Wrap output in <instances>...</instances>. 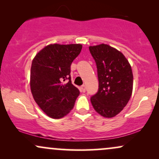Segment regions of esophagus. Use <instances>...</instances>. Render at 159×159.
Masks as SVG:
<instances>
[{
    "instance_id": "esophagus-1",
    "label": "esophagus",
    "mask_w": 159,
    "mask_h": 159,
    "mask_svg": "<svg viewBox=\"0 0 159 159\" xmlns=\"http://www.w3.org/2000/svg\"><path fill=\"white\" fill-rule=\"evenodd\" d=\"M81 92H83V93L85 92V91H86V87H85L84 85L81 86Z\"/></svg>"
}]
</instances>
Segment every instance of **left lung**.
I'll return each instance as SVG.
<instances>
[{
    "mask_svg": "<svg viewBox=\"0 0 159 159\" xmlns=\"http://www.w3.org/2000/svg\"><path fill=\"white\" fill-rule=\"evenodd\" d=\"M96 63L98 78L97 93L90 98L95 111L111 118L123 110L133 90L132 67L123 54L106 44L89 47Z\"/></svg>",
    "mask_w": 159,
    "mask_h": 159,
    "instance_id": "1",
    "label": "left lung"
}]
</instances>
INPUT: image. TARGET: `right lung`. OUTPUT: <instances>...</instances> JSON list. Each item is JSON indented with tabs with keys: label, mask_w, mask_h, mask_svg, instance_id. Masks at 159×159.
Returning a JSON list of instances; mask_svg holds the SVG:
<instances>
[{
	"label": "right lung",
	"mask_w": 159,
	"mask_h": 159,
	"mask_svg": "<svg viewBox=\"0 0 159 159\" xmlns=\"http://www.w3.org/2000/svg\"><path fill=\"white\" fill-rule=\"evenodd\" d=\"M81 48V44H50L33 59L30 90L36 104L49 117L61 119L73 108L80 92L71 81L70 66ZM66 80L68 82L63 83Z\"/></svg>",
	"instance_id": "right-lung-1"
}]
</instances>
